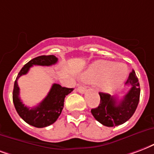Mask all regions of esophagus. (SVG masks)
<instances>
[{
  "label": "esophagus",
  "instance_id": "esophagus-1",
  "mask_svg": "<svg viewBox=\"0 0 154 154\" xmlns=\"http://www.w3.org/2000/svg\"><path fill=\"white\" fill-rule=\"evenodd\" d=\"M86 86H78V88H77V91L79 92V93H81V94L85 93V92H86Z\"/></svg>",
  "mask_w": 154,
  "mask_h": 154
}]
</instances>
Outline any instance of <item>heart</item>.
<instances>
[{"label":"heart","mask_w":154,"mask_h":154,"mask_svg":"<svg viewBox=\"0 0 154 154\" xmlns=\"http://www.w3.org/2000/svg\"><path fill=\"white\" fill-rule=\"evenodd\" d=\"M127 68L122 63L105 60L95 61L82 73L83 78L92 82H100L103 91L111 92L126 80Z\"/></svg>","instance_id":"1"}]
</instances>
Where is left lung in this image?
<instances>
[{"label": "left lung", "instance_id": "1", "mask_svg": "<svg viewBox=\"0 0 154 154\" xmlns=\"http://www.w3.org/2000/svg\"><path fill=\"white\" fill-rule=\"evenodd\" d=\"M126 85L131 86L129 91L118 101L115 96L100 92V103L97 108L91 109L96 120L106 126H119L126 122L135 112L140 101V88L134 70L129 74Z\"/></svg>", "mask_w": 154, "mask_h": 154}]
</instances>
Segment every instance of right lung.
I'll use <instances>...</instances> for the list:
<instances>
[{
	"label": "right lung",
	"mask_w": 154,
	"mask_h": 154,
	"mask_svg": "<svg viewBox=\"0 0 154 154\" xmlns=\"http://www.w3.org/2000/svg\"><path fill=\"white\" fill-rule=\"evenodd\" d=\"M58 58L54 55H42L34 58L26 63L18 74L14 82L13 91V102L20 118L31 126L42 128L53 124L61 114L66 95L73 89L62 87L59 84H53L48 94L42 102L34 108H28L22 103L19 97V87L17 81L19 77L28 73L33 65L51 66L55 64Z\"/></svg>",
	"instance_id": "add662e5"
}]
</instances>
